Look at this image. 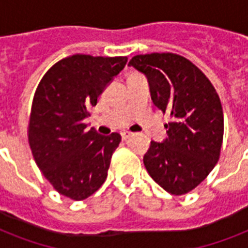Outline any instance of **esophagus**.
I'll use <instances>...</instances> for the list:
<instances>
[{"label": "esophagus", "mask_w": 248, "mask_h": 248, "mask_svg": "<svg viewBox=\"0 0 248 248\" xmlns=\"http://www.w3.org/2000/svg\"><path fill=\"white\" fill-rule=\"evenodd\" d=\"M130 135H131V132H128V131H122V132H121V136H122V140H126Z\"/></svg>", "instance_id": "34e87169"}]
</instances>
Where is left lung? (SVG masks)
Listing matches in <instances>:
<instances>
[{"mask_svg": "<svg viewBox=\"0 0 248 248\" xmlns=\"http://www.w3.org/2000/svg\"><path fill=\"white\" fill-rule=\"evenodd\" d=\"M128 65L147 76L152 100L171 117L167 138L151 141L144 166L166 192L186 194L219 161L224 135L219 95L200 68L177 54L136 55Z\"/></svg>", "mask_w": 248, "mask_h": 248, "instance_id": "obj_1", "label": "left lung"}]
</instances>
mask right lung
Returning <instances> with one entry per match:
<instances>
[{
  "instance_id": "1",
  "label": "right lung",
  "mask_w": 248,
  "mask_h": 248,
  "mask_svg": "<svg viewBox=\"0 0 248 248\" xmlns=\"http://www.w3.org/2000/svg\"><path fill=\"white\" fill-rule=\"evenodd\" d=\"M126 63V56L76 54L54 64L37 86L29 116V147L44 176L71 200H86L107 179L121 135L87 130L83 120Z\"/></svg>"
}]
</instances>
